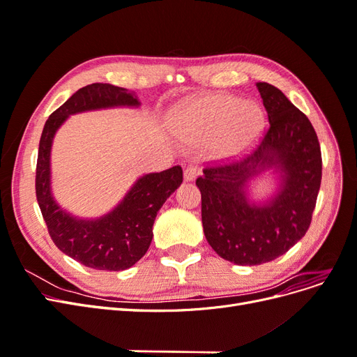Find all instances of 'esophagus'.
Instances as JSON below:
<instances>
[{
    "label": "esophagus",
    "mask_w": 357,
    "mask_h": 357,
    "mask_svg": "<svg viewBox=\"0 0 357 357\" xmlns=\"http://www.w3.org/2000/svg\"><path fill=\"white\" fill-rule=\"evenodd\" d=\"M198 176V168L195 165H188L185 168V180L186 181H193Z\"/></svg>",
    "instance_id": "1"
}]
</instances>
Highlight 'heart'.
<instances>
[{
  "instance_id": "heart-1",
  "label": "heart",
  "mask_w": 357,
  "mask_h": 357,
  "mask_svg": "<svg viewBox=\"0 0 357 357\" xmlns=\"http://www.w3.org/2000/svg\"><path fill=\"white\" fill-rule=\"evenodd\" d=\"M172 123L188 142H211L215 155L235 158L255 144L265 114L256 102H244L238 96L205 95L176 109Z\"/></svg>"
}]
</instances>
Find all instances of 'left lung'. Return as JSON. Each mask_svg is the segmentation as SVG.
Segmentation results:
<instances>
[{
	"instance_id": "1",
	"label": "left lung",
	"mask_w": 357,
	"mask_h": 357,
	"mask_svg": "<svg viewBox=\"0 0 357 357\" xmlns=\"http://www.w3.org/2000/svg\"><path fill=\"white\" fill-rule=\"evenodd\" d=\"M269 128L243 160L204 168L201 190L204 234L213 250L236 265L271 262L310 228L321 181V152L308 117L275 86L256 83ZM280 172V188L264 204L246 198L248 183L262 172Z\"/></svg>"
}]
</instances>
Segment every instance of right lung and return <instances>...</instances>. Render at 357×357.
Masks as SVG:
<instances>
[{
	"mask_svg": "<svg viewBox=\"0 0 357 357\" xmlns=\"http://www.w3.org/2000/svg\"><path fill=\"white\" fill-rule=\"evenodd\" d=\"M135 93L109 83H92L79 89L53 112L40 138L36 195L50 238L74 261L100 271H123L149 250L153 223L162 205L183 181L180 165L139 177L117 207L100 219H77L63 211L50 189V150L59 126L70 114L138 107Z\"/></svg>",
	"mask_w": 357,
	"mask_h": 357,
	"instance_id": "obj_1",
	"label": "right lung"
}]
</instances>
